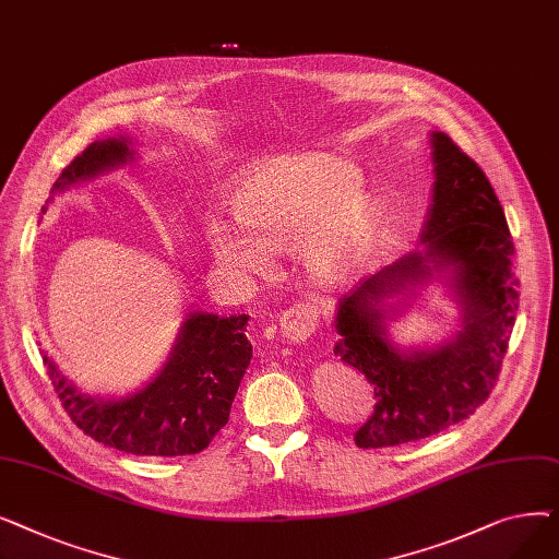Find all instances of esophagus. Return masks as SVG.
<instances>
[{"label":"esophagus","mask_w":559,"mask_h":559,"mask_svg":"<svg viewBox=\"0 0 559 559\" xmlns=\"http://www.w3.org/2000/svg\"><path fill=\"white\" fill-rule=\"evenodd\" d=\"M314 324H317V310L312 306L299 304L281 314L278 331L287 342L301 344L314 333Z\"/></svg>","instance_id":"34e87169"}]
</instances>
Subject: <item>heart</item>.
Returning <instances> with one entry per match:
<instances>
[{"label": "heart", "instance_id": "b5f03b06", "mask_svg": "<svg viewBox=\"0 0 559 559\" xmlns=\"http://www.w3.org/2000/svg\"><path fill=\"white\" fill-rule=\"evenodd\" d=\"M358 186L356 165L340 156L262 160L226 192V209L246 230L209 217L203 247L217 270L238 278L262 276L274 253L301 251L317 285H340L362 267L378 224L373 199Z\"/></svg>", "mask_w": 559, "mask_h": 559}]
</instances>
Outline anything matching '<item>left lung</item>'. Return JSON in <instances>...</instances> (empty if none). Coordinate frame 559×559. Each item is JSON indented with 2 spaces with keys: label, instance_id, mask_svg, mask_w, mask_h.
<instances>
[{
  "label": "left lung",
  "instance_id": "1",
  "mask_svg": "<svg viewBox=\"0 0 559 559\" xmlns=\"http://www.w3.org/2000/svg\"><path fill=\"white\" fill-rule=\"evenodd\" d=\"M432 201L419 249L340 299L335 356L373 385V415L360 449L399 447L437 435L487 401L519 310L514 245L485 171L442 131H430ZM428 282H442L461 308V329L430 347H399L389 321Z\"/></svg>",
  "mask_w": 559,
  "mask_h": 559
}]
</instances>
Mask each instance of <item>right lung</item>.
Masks as SVG:
<instances>
[{"label": "right lung", "mask_w": 559, "mask_h": 559, "mask_svg": "<svg viewBox=\"0 0 559 559\" xmlns=\"http://www.w3.org/2000/svg\"><path fill=\"white\" fill-rule=\"evenodd\" d=\"M133 140H95L58 176L43 215L56 194L135 163ZM249 314L190 312L163 369L124 396H91L43 354L47 373L72 421L99 444L133 453L176 457L203 451L226 426L230 405L251 362Z\"/></svg>", "instance_id": "add662e5"}]
</instances>
